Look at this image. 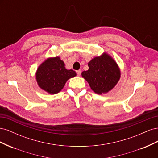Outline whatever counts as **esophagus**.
Listing matches in <instances>:
<instances>
[{
    "mask_svg": "<svg viewBox=\"0 0 158 158\" xmlns=\"http://www.w3.org/2000/svg\"><path fill=\"white\" fill-rule=\"evenodd\" d=\"M81 73H82V70H78L76 71V74H77V75L78 76H80L81 75Z\"/></svg>",
    "mask_w": 158,
    "mask_h": 158,
    "instance_id": "34e87169",
    "label": "esophagus"
}]
</instances>
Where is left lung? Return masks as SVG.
Instances as JSON below:
<instances>
[{
    "instance_id": "8db88e82",
    "label": "left lung",
    "mask_w": 158,
    "mask_h": 158,
    "mask_svg": "<svg viewBox=\"0 0 158 158\" xmlns=\"http://www.w3.org/2000/svg\"><path fill=\"white\" fill-rule=\"evenodd\" d=\"M88 66L89 69L82 72V76L96 94L108 92L120 78V70L117 63L106 53L95 57L89 62Z\"/></svg>"
}]
</instances>
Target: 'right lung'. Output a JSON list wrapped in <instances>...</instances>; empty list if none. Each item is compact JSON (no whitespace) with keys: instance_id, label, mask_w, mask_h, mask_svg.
<instances>
[{"instance_id":"add662e5","label":"right lung","mask_w":158,"mask_h":158,"mask_svg":"<svg viewBox=\"0 0 158 158\" xmlns=\"http://www.w3.org/2000/svg\"><path fill=\"white\" fill-rule=\"evenodd\" d=\"M76 75L73 70H67L59 57L47 59L38 68L36 80L39 86L51 94L59 93L69 78Z\"/></svg>"}]
</instances>
